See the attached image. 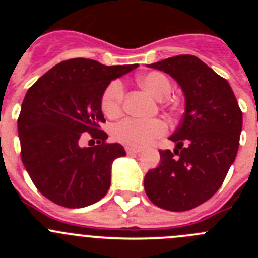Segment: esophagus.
Wrapping results in <instances>:
<instances>
[{
    "instance_id": "1",
    "label": "esophagus",
    "mask_w": 258,
    "mask_h": 258,
    "mask_svg": "<svg viewBox=\"0 0 258 258\" xmlns=\"http://www.w3.org/2000/svg\"><path fill=\"white\" fill-rule=\"evenodd\" d=\"M126 152L128 153V155H135V153L142 152V148H136V147H131V146H127Z\"/></svg>"
}]
</instances>
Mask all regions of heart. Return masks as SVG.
I'll list each match as a JSON object with an SVG mask.
<instances>
[{"label": "heart", "instance_id": "1", "mask_svg": "<svg viewBox=\"0 0 258 258\" xmlns=\"http://www.w3.org/2000/svg\"><path fill=\"white\" fill-rule=\"evenodd\" d=\"M141 87L147 90L157 100H162L170 95L171 81L162 72L152 71L141 75L137 79ZM124 98V88L121 81H112L103 91L101 108L108 118H116L122 112ZM167 123L163 119H139L127 118L116 124L113 128V137L118 142L134 147H144L152 144L167 134Z\"/></svg>", "mask_w": 258, "mask_h": 258}]
</instances>
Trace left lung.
<instances>
[{
  "mask_svg": "<svg viewBox=\"0 0 258 258\" xmlns=\"http://www.w3.org/2000/svg\"><path fill=\"white\" fill-rule=\"evenodd\" d=\"M148 67L177 81L186 111L170 137L175 151L160 150V166L146 173V195L163 210H192L225 181L240 145L242 111L230 83L196 56L179 54Z\"/></svg>",
  "mask_w": 258,
  "mask_h": 258,
  "instance_id": "obj_1",
  "label": "left lung"
}]
</instances>
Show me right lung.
<instances>
[{
	"label": "right lung",
	"mask_w": 258,
	"mask_h": 258,
	"mask_svg": "<svg viewBox=\"0 0 258 258\" xmlns=\"http://www.w3.org/2000/svg\"><path fill=\"white\" fill-rule=\"evenodd\" d=\"M136 67L71 58L28 88L17 121L21 158L38 191L56 205L81 209L107 194L112 162L126 152L106 142L101 100L111 81ZM83 132L98 145L80 148Z\"/></svg>",
	"instance_id": "right-lung-1"
}]
</instances>
